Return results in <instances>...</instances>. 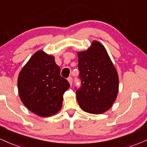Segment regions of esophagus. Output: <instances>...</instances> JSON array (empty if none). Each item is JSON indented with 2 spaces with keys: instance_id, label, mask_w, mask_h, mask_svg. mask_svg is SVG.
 <instances>
[{
  "instance_id": "esophagus-1",
  "label": "esophagus",
  "mask_w": 147,
  "mask_h": 147,
  "mask_svg": "<svg viewBox=\"0 0 147 147\" xmlns=\"http://www.w3.org/2000/svg\"><path fill=\"white\" fill-rule=\"evenodd\" d=\"M68 81L69 84H70V86H72V77H68Z\"/></svg>"
}]
</instances>
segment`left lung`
I'll return each instance as SVG.
<instances>
[{
  "label": "left lung",
  "instance_id": "left-lung-1",
  "mask_svg": "<svg viewBox=\"0 0 147 147\" xmlns=\"http://www.w3.org/2000/svg\"><path fill=\"white\" fill-rule=\"evenodd\" d=\"M77 54L81 82L76 91L79 105L90 114H102L112 107L117 97V70L100 42L93 41L87 51Z\"/></svg>",
  "mask_w": 147,
  "mask_h": 147
}]
</instances>
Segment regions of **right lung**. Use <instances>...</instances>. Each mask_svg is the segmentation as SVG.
Returning <instances> with one entry per match:
<instances>
[{"mask_svg":"<svg viewBox=\"0 0 147 147\" xmlns=\"http://www.w3.org/2000/svg\"><path fill=\"white\" fill-rule=\"evenodd\" d=\"M70 84L60 75L55 57L38 51L20 72L18 88L21 100L34 114L47 117L61 108L63 95Z\"/></svg>","mask_w":147,"mask_h":147,"instance_id":"1","label":"right lung"}]
</instances>
